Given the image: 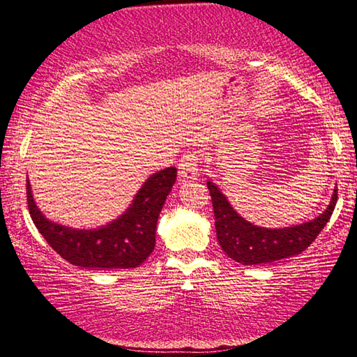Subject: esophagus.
<instances>
[{
    "instance_id": "1",
    "label": "esophagus",
    "mask_w": 357,
    "mask_h": 357,
    "mask_svg": "<svg viewBox=\"0 0 357 357\" xmlns=\"http://www.w3.org/2000/svg\"><path fill=\"white\" fill-rule=\"evenodd\" d=\"M178 178L183 183H189V181H195L198 178V155L197 153H185L181 157L178 165Z\"/></svg>"
}]
</instances>
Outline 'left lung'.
Instances as JSON below:
<instances>
[{
  "label": "left lung",
  "mask_w": 357,
  "mask_h": 357,
  "mask_svg": "<svg viewBox=\"0 0 357 357\" xmlns=\"http://www.w3.org/2000/svg\"><path fill=\"white\" fill-rule=\"evenodd\" d=\"M208 189L213 200L217 241L229 258L243 264H264L299 255L329 222L338 198L335 187L329 206L310 222L285 228H263L243 219L211 181Z\"/></svg>",
  "instance_id": "1"
}]
</instances>
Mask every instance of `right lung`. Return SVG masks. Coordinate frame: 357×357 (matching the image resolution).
<instances>
[{"instance_id":"1","label":"right lung","mask_w":357,"mask_h":357,"mask_svg":"<svg viewBox=\"0 0 357 357\" xmlns=\"http://www.w3.org/2000/svg\"><path fill=\"white\" fill-rule=\"evenodd\" d=\"M174 181V167L154 173L119 219L94 229H75L45 219L33 200L29 181L28 209L48 245L70 264L93 271L137 268L154 250L157 219Z\"/></svg>"}]
</instances>
